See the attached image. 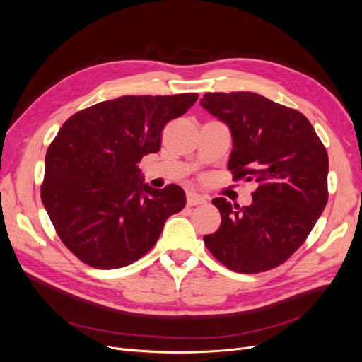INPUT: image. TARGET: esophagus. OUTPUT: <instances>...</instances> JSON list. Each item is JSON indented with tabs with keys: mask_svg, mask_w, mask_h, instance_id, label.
<instances>
[{
	"mask_svg": "<svg viewBox=\"0 0 362 362\" xmlns=\"http://www.w3.org/2000/svg\"><path fill=\"white\" fill-rule=\"evenodd\" d=\"M205 198L198 193H187V205L189 206H196V205H201L205 204Z\"/></svg>",
	"mask_w": 362,
	"mask_h": 362,
	"instance_id": "34e87169",
	"label": "esophagus"
}]
</instances>
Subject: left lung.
I'll return each mask as SVG.
<instances>
[{
	"instance_id": "1",
	"label": "left lung",
	"mask_w": 362,
	"mask_h": 362,
	"mask_svg": "<svg viewBox=\"0 0 362 362\" xmlns=\"http://www.w3.org/2000/svg\"><path fill=\"white\" fill-rule=\"evenodd\" d=\"M201 105L231 129L234 180L257 184L247 206L213 199L222 223L204 243L234 272L275 269L303 245L325 210L326 148L300 112L258 93L210 92Z\"/></svg>"
}]
</instances>
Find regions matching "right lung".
I'll list each match as a JSON object with an SVG mask.
<instances>
[{"label":"right lung","instance_id":"right-lung-1","mask_svg":"<svg viewBox=\"0 0 362 362\" xmlns=\"http://www.w3.org/2000/svg\"><path fill=\"white\" fill-rule=\"evenodd\" d=\"M196 100L198 93L120 96L72 115L59 129L40 198L63 245L87 266L133 264L185 206L180 185L152 189L137 164L160 151L163 128Z\"/></svg>","mask_w":362,"mask_h":362}]
</instances>
